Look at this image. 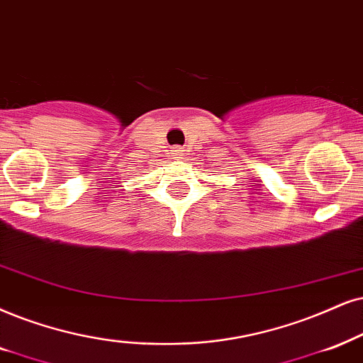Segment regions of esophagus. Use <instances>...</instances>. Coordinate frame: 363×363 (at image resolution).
Segmentation results:
<instances>
[{
    "label": "esophagus",
    "instance_id": "34e87169",
    "mask_svg": "<svg viewBox=\"0 0 363 363\" xmlns=\"http://www.w3.org/2000/svg\"><path fill=\"white\" fill-rule=\"evenodd\" d=\"M172 155H174V157H176V159H181L182 155H184V150H182V147H174V149H172Z\"/></svg>",
    "mask_w": 363,
    "mask_h": 363
}]
</instances>
